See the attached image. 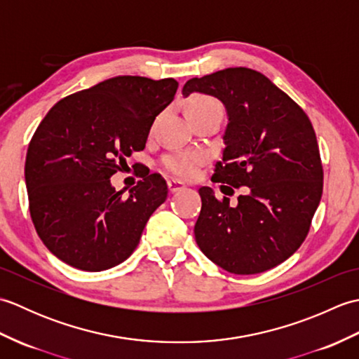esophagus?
<instances>
[{"mask_svg":"<svg viewBox=\"0 0 359 359\" xmlns=\"http://www.w3.org/2000/svg\"><path fill=\"white\" fill-rule=\"evenodd\" d=\"M184 188H185V184H182L179 180H174V179L168 180V189H170V193H177Z\"/></svg>","mask_w":359,"mask_h":359,"instance_id":"34e87169","label":"esophagus"}]
</instances>
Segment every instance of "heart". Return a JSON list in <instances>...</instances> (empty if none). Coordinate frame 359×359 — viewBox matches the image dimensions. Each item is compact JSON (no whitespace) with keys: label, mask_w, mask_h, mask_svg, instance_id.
<instances>
[{"label":"heart","mask_w":359,"mask_h":359,"mask_svg":"<svg viewBox=\"0 0 359 359\" xmlns=\"http://www.w3.org/2000/svg\"><path fill=\"white\" fill-rule=\"evenodd\" d=\"M203 109H220V104L215 98L207 95H196L187 106V114ZM205 160V156L199 151H180L168 154L163 158V166L168 172L179 179H191L197 174V170Z\"/></svg>","instance_id":"obj_1"}]
</instances>
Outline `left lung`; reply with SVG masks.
<instances>
[{
    "instance_id": "obj_1",
    "label": "left lung",
    "mask_w": 359,
    "mask_h": 359,
    "mask_svg": "<svg viewBox=\"0 0 359 359\" xmlns=\"http://www.w3.org/2000/svg\"><path fill=\"white\" fill-rule=\"evenodd\" d=\"M201 93L224 103V157L212 180L248 187L231 205L210 187L196 242L210 261L234 274H256L282 264L307 238L323 196V163L307 114L264 74L248 67L191 79L182 94Z\"/></svg>"
}]
</instances>
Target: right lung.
<instances>
[{
	"instance_id": "1",
	"label": "right lung",
	"mask_w": 359,
	"mask_h": 359,
	"mask_svg": "<svg viewBox=\"0 0 359 359\" xmlns=\"http://www.w3.org/2000/svg\"><path fill=\"white\" fill-rule=\"evenodd\" d=\"M177 88L174 79L120 75L65 97L38 125L25 165L29 211L60 261L102 271L139 245L148 219L166 201V182L149 174L123 197L111 175L144 149Z\"/></svg>"
}]
</instances>
